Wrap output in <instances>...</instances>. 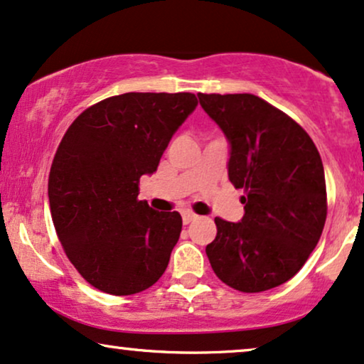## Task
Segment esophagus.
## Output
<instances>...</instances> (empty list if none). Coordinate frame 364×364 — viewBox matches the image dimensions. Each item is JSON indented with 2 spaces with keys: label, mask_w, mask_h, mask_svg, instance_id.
<instances>
[{
  "label": "esophagus",
  "mask_w": 364,
  "mask_h": 364,
  "mask_svg": "<svg viewBox=\"0 0 364 364\" xmlns=\"http://www.w3.org/2000/svg\"><path fill=\"white\" fill-rule=\"evenodd\" d=\"M196 219H197V215L193 214V212H183V214H182V223L186 225L191 224L192 220H196Z\"/></svg>",
  "instance_id": "1"
}]
</instances>
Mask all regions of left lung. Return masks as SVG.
<instances>
[{
  "instance_id": "1",
  "label": "left lung",
  "mask_w": 364,
  "mask_h": 364,
  "mask_svg": "<svg viewBox=\"0 0 364 364\" xmlns=\"http://www.w3.org/2000/svg\"><path fill=\"white\" fill-rule=\"evenodd\" d=\"M230 145L229 181L244 188V217H215L205 247L215 276L240 292H262L304 266L326 223V181L314 141L284 112L251 93H199Z\"/></svg>"
}]
</instances>
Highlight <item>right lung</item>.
Returning <instances> with one entry per match:
<instances>
[{"label": "right lung", "instance_id": "obj_1", "mask_svg": "<svg viewBox=\"0 0 364 364\" xmlns=\"http://www.w3.org/2000/svg\"><path fill=\"white\" fill-rule=\"evenodd\" d=\"M193 93H124L80 113L51 164L48 199L56 234L88 284L113 296L145 291L168 266L178 212L139 200L172 135L196 110Z\"/></svg>", "mask_w": 364, "mask_h": 364}]
</instances>
